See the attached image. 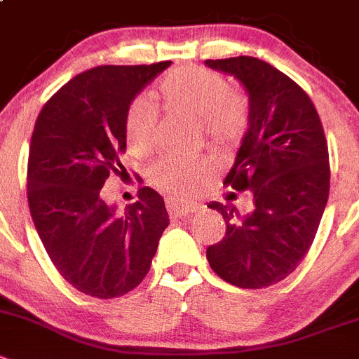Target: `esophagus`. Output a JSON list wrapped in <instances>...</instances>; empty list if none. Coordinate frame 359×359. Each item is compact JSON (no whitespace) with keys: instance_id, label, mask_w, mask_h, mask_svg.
I'll return each instance as SVG.
<instances>
[{"instance_id":"esophagus-1","label":"esophagus","mask_w":359,"mask_h":359,"mask_svg":"<svg viewBox=\"0 0 359 359\" xmlns=\"http://www.w3.org/2000/svg\"><path fill=\"white\" fill-rule=\"evenodd\" d=\"M167 212H169L170 217H182V215H189V213L196 212L199 208L197 203H183L180 199H174V197H169L165 201Z\"/></svg>"}]
</instances>
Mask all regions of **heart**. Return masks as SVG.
Wrapping results in <instances>:
<instances>
[{"mask_svg":"<svg viewBox=\"0 0 359 359\" xmlns=\"http://www.w3.org/2000/svg\"><path fill=\"white\" fill-rule=\"evenodd\" d=\"M165 108L185 111L199 121L201 130L219 146H229L245 133L251 121V103L244 92L229 87L228 80L205 67L174 69L158 85ZM158 107L149 94L130 103L124 119L128 147L135 154H147L154 146ZM213 163L210 158H162L151 165L149 176L156 187L172 196L197 192L206 182Z\"/></svg>","mask_w":359,"mask_h":359,"instance_id":"b5f03b06","label":"heart"}]
</instances>
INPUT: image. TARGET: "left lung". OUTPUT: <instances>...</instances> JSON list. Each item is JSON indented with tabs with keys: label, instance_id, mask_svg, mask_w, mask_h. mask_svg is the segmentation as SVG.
<instances>
[{
	"label": "left lung",
	"instance_id": "8db88e82",
	"mask_svg": "<svg viewBox=\"0 0 359 359\" xmlns=\"http://www.w3.org/2000/svg\"><path fill=\"white\" fill-rule=\"evenodd\" d=\"M206 65L249 94L251 121L224 185L249 190L255 205L240 215L233 205L210 203L224 217L226 235L206 258L235 287L267 288L292 274L313 244L330 196L327 140L310 96L271 64L235 57Z\"/></svg>",
	"mask_w": 359,
	"mask_h": 359
}]
</instances>
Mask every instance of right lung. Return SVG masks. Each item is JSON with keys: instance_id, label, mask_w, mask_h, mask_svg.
<instances>
[{"instance_id": "1", "label": "right lung", "mask_w": 359, "mask_h": 359, "mask_svg": "<svg viewBox=\"0 0 359 359\" xmlns=\"http://www.w3.org/2000/svg\"><path fill=\"white\" fill-rule=\"evenodd\" d=\"M169 65L81 72L46 101L35 121L26 176L29 213L62 278L90 297H121L139 287L169 226L162 196L149 187L121 215L101 197L110 174L126 172L121 158L128 107Z\"/></svg>"}]
</instances>
